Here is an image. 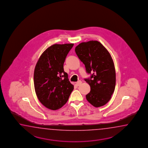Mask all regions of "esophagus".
I'll return each mask as SVG.
<instances>
[{
    "mask_svg": "<svg viewBox=\"0 0 148 148\" xmlns=\"http://www.w3.org/2000/svg\"><path fill=\"white\" fill-rule=\"evenodd\" d=\"M82 84V81H80V80H79V81H78V82H77V83H76V86H79L80 85H81Z\"/></svg>",
    "mask_w": 148,
    "mask_h": 148,
    "instance_id": "34e87169",
    "label": "esophagus"
}]
</instances>
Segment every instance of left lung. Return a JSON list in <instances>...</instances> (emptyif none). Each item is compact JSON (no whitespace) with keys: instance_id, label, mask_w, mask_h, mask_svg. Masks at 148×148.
<instances>
[{"instance_id":"1","label":"left lung","mask_w":148,"mask_h":148,"mask_svg":"<svg viewBox=\"0 0 148 148\" xmlns=\"http://www.w3.org/2000/svg\"><path fill=\"white\" fill-rule=\"evenodd\" d=\"M79 59L85 64L86 72L91 74L85 79L90 87L87 100L95 107L107 103L113 94L116 73L113 61L107 49L97 41L82 42L75 48Z\"/></svg>"}]
</instances>
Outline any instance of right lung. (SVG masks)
I'll return each instance as SVG.
<instances>
[{"label":"right lung","mask_w":148,"mask_h":148,"mask_svg":"<svg viewBox=\"0 0 148 148\" xmlns=\"http://www.w3.org/2000/svg\"><path fill=\"white\" fill-rule=\"evenodd\" d=\"M73 44H54L41 54L35 68V91L45 107L57 110L66 103L73 85L63 69V63Z\"/></svg>","instance_id":"add662e5"}]
</instances>
